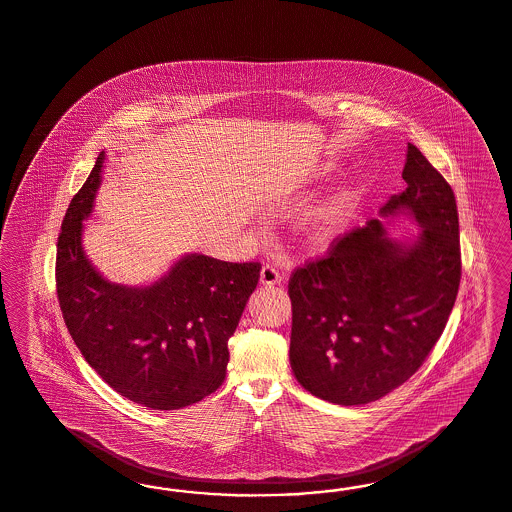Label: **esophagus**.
<instances>
[{"label": "esophagus", "instance_id": "1", "mask_svg": "<svg viewBox=\"0 0 512 512\" xmlns=\"http://www.w3.org/2000/svg\"><path fill=\"white\" fill-rule=\"evenodd\" d=\"M282 282V274L272 265H265L261 268V283L263 285H276Z\"/></svg>", "mask_w": 512, "mask_h": 512}]
</instances>
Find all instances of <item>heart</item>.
<instances>
[{
	"label": "heart",
	"mask_w": 512,
	"mask_h": 512,
	"mask_svg": "<svg viewBox=\"0 0 512 512\" xmlns=\"http://www.w3.org/2000/svg\"><path fill=\"white\" fill-rule=\"evenodd\" d=\"M359 198L361 189L353 183L336 189L335 193L327 196L323 202L300 215L297 230L306 242H327L336 230L348 223V219L352 217L359 204Z\"/></svg>",
	"instance_id": "1"
}]
</instances>
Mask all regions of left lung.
<instances>
[{
  "instance_id": "obj_1",
  "label": "left lung",
  "mask_w": 512,
  "mask_h": 512,
  "mask_svg": "<svg viewBox=\"0 0 512 512\" xmlns=\"http://www.w3.org/2000/svg\"><path fill=\"white\" fill-rule=\"evenodd\" d=\"M403 179L405 191L380 213L412 215L422 225L414 244L391 240L371 219L289 278L291 369L323 401L367 405L403 386L435 348L458 297L454 191L412 143Z\"/></svg>"
}]
</instances>
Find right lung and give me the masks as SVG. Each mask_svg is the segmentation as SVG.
Masks as SVG:
<instances>
[{"instance_id": "1", "label": "right lung", "mask_w": 512, "mask_h": 512, "mask_svg": "<svg viewBox=\"0 0 512 512\" xmlns=\"http://www.w3.org/2000/svg\"><path fill=\"white\" fill-rule=\"evenodd\" d=\"M104 153L71 198L56 244V295L79 352L126 399L153 410L202 401L225 380L234 335L261 263L187 255L149 287L104 280L83 246Z\"/></svg>"}]
</instances>
